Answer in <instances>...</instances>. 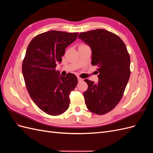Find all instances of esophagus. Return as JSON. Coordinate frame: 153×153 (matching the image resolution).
<instances>
[{
    "label": "esophagus",
    "instance_id": "esophagus-1",
    "mask_svg": "<svg viewBox=\"0 0 153 153\" xmlns=\"http://www.w3.org/2000/svg\"><path fill=\"white\" fill-rule=\"evenodd\" d=\"M78 82H81V81H82V78H81L80 77H78Z\"/></svg>",
    "mask_w": 153,
    "mask_h": 153
}]
</instances>
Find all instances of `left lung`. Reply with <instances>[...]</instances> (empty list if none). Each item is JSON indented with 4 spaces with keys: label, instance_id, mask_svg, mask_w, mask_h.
<instances>
[{
    "label": "left lung",
    "instance_id": "left-lung-1",
    "mask_svg": "<svg viewBox=\"0 0 153 153\" xmlns=\"http://www.w3.org/2000/svg\"><path fill=\"white\" fill-rule=\"evenodd\" d=\"M91 48L92 66L98 67L97 83L84 80L85 104L91 112L103 115L114 109L123 96L130 76V57L118 36L105 29L82 32L78 36Z\"/></svg>",
    "mask_w": 153,
    "mask_h": 153
}]
</instances>
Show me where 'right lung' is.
Listing matches in <instances>:
<instances>
[{"label": "right lung", "instance_id": "1", "mask_svg": "<svg viewBox=\"0 0 153 153\" xmlns=\"http://www.w3.org/2000/svg\"><path fill=\"white\" fill-rule=\"evenodd\" d=\"M78 34L50 30L35 36L27 47L22 63L25 85L34 103L48 115L66 112L70 103L69 96L78 84L75 75L69 73L64 77L55 70L65 49Z\"/></svg>", "mask_w": 153, "mask_h": 153}]
</instances>
